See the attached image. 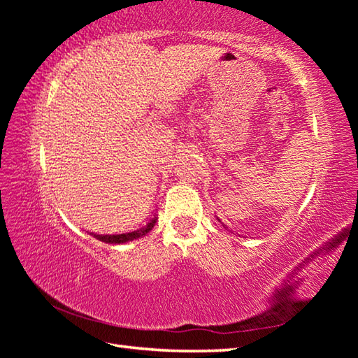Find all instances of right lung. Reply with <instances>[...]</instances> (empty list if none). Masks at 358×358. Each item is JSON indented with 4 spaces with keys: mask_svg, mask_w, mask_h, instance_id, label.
<instances>
[{
    "mask_svg": "<svg viewBox=\"0 0 358 358\" xmlns=\"http://www.w3.org/2000/svg\"><path fill=\"white\" fill-rule=\"evenodd\" d=\"M156 224V217H153L148 224H145L141 229L134 230V232H128V234H118V235H98V234H92L94 238H98L99 241H104V243H112V245H118V243H126V241H132L136 238L143 237L145 234H148L153 226Z\"/></svg>",
    "mask_w": 358,
    "mask_h": 358,
    "instance_id": "add662e5",
    "label": "right lung"
}]
</instances>
